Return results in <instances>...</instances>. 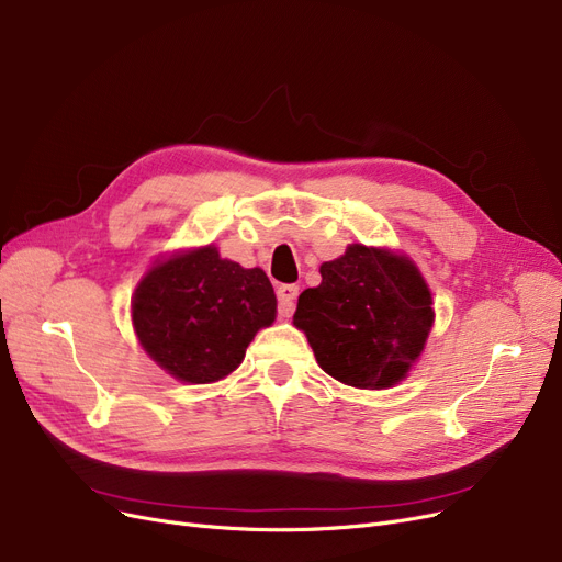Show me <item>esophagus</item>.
Wrapping results in <instances>:
<instances>
[{
    "label": "esophagus",
    "instance_id": "obj_1",
    "mask_svg": "<svg viewBox=\"0 0 562 562\" xmlns=\"http://www.w3.org/2000/svg\"><path fill=\"white\" fill-rule=\"evenodd\" d=\"M296 299H299V286L296 284H280L278 286V314L282 319H289L296 310Z\"/></svg>",
    "mask_w": 562,
    "mask_h": 562
}]
</instances>
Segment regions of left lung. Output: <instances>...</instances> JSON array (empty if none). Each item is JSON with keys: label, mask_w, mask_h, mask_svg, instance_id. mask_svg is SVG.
<instances>
[{"label": "left lung", "mask_w": 562, "mask_h": 562, "mask_svg": "<svg viewBox=\"0 0 562 562\" xmlns=\"http://www.w3.org/2000/svg\"><path fill=\"white\" fill-rule=\"evenodd\" d=\"M322 284L299 296L294 326L319 368L353 387L400 383L434 324L431 291L406 255L353 243L322 263Z\"/></svg>", "instance_id": "8db88e82"}]
</instances>
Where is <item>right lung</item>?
Returning a JSON list of instances; mask_svg holds the SVG:
<instances>
[{
    "instance_id": "obj_1",
    "label": "right lung",
    "mask_w": 562,
    "mask_h": 562,
    "mask_svg": "<svg viewBox=\"0 0 562 562\" xmlns=\"http://www.w3.org/2000/svg\"><path fill=\"white\" fill-rule=\"evenodd\" d=\"M276 307L261 268L204 246L149 268L133 294V328L167 374L213 383L238 368L257 330L276 322Z\"/></svg>"
}]
</instances>
